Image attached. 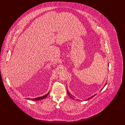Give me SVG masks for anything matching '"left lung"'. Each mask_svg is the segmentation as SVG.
Here are the masks:
<instances>
[{"mask_svg": "<svg viewBox=\"0 0 125 125\" xmlns=\"http://www.w3.org/2000/svg\"><path fill=\"white\" fill-rule=\"evenodd\" d=\"M108 66H109V65H108ZM106 83L105 84V85H104V86H105L106 85ZM67 94H68V95H69V96H70V97H71V98H72V99H75V98H74V97L73 96V95H72L71 94H70V93H69V92H68V90H67ZM96 95V94H95L94 95H93V96H92L91 97H89V98L87 99H86V100H86V101H87V100H89V99H90L91 98H92V97H94V96H95V95ZM77 100H78V99H77Z\"/></svg>", "mask_w": 125, "mask_h": 125, "instance_id": "1", "label": "left lung"}]
</instances>
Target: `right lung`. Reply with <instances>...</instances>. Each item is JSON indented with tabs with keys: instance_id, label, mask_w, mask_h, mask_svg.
Listing matches in <instances>:
<instances>
[{
	"instance_id": "obj_1",
	"label": "right lung",
	"mask_w": 125,
	"mask_h": 125,
	"mask_svg": "<svg viewBox=\"0 0 125 125\" xmlns=\"http://www.w3.org/2000/svg\"><path fill=\"white\" fill-rule=\"evenodd\" d=\"M49 92L47 94H46L45 95H43L41 97H37V98H28L27 99H30V100H33V101H38V100H42L44 98H45V97H46V96H48V95H49Z\"/></svg>"
}]
</instances>
